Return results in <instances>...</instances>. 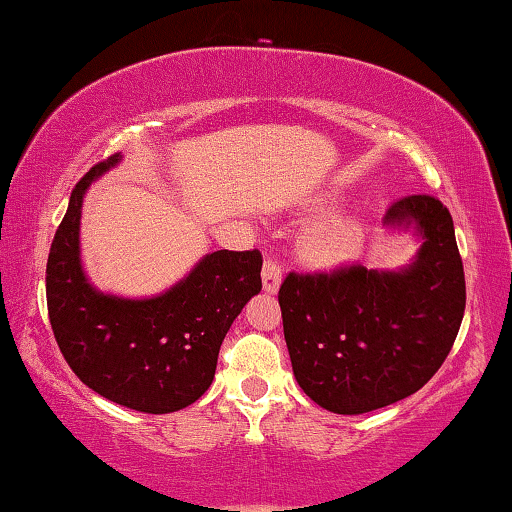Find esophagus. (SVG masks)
<instances>
[{"mask_svg": "<svg viewBox=\"0 0 512 512\" xmlns=\"http://www.w3.org/2000/svg\"><path fill=\"white\" fill-rule=\"evenodd\" d=\"M281 286V265L274 261V258H267L263 263V290L274 295Z\"/></svg>", "mask_w": 512, "mask_h": 512, "instance_id": "34e87169", "label": "esophagus"}]
</instances>
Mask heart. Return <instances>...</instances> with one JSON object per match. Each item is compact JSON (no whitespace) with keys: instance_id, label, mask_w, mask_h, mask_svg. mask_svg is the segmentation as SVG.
<instances>
[{"instance_id":"obj_1","label":"heart","mask_w":512,"mask_h":512,"mask_svg":"<svg viewBox=\"0 0 512 512\" xmlns=\"http://www.w3.org/2000/svg\"><path fill=\"white\" fill-rule=\"evenodd\" d=\"M360 226L351 220H329L317 224L301 242V254L317 267H333L349 261L360 247Z\"/></svg>"}]
</instances>
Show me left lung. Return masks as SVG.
Wrapping results in <instances>:
<instances>
[{
  "label": "left lung",
  "mask_w": 512,
  "mask_h": 512,
  "mask_svg": "<svg viewBox=\"0 0 512 512\" xmlns=\"http://www.w3.org/2000/svg\"><path fill=\"white\" fill-rule=\"evenodd\" d=\"M383 222L422 236L399 272L351 263L290 272L279 288L283 335L299 388L338 415L395 404L445 363L465 313V272L449 208L431 195L392 201Z\"/></svg>",
  "instance_id": "8db88e82"
}]
</instances>
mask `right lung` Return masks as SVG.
Wrapping results in <instances>:
<instances>
[{
  "label": "right lung",
  "mask_w": 512,
  "mask_h": 512,
  "mask_svg": "<svg viewBox=\"0 0 512 512\" xmlns=\"http://www.w3.org/2000/svg\"><path fill=\"white\" fill-rule=\"evenodd\" d=\"M120 154L90 167L74 186L47 258V311L63 358L106 399L140 413H174L211 388L217 354L247 301L263 288L258 249H220L152 299L95 290L79 258L83 195Z\"/></svg>",
  "instance_id": "1"
}]
</instances>
